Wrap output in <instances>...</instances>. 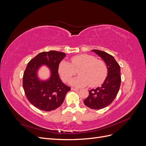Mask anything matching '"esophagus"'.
Returning <instances> with one entry per match:
<instances>
[{
  "label": "esophagus",
  "instance_id": "obj_1",
  "mask_svg": "<svg viewBox=\"0 0 146 146\" xmlns=\"http://www.w3.org/2000/svg\"><path fill=\"white\" fill-rule=\"evenodd\" d=\"M71 90H73V91H78L79 90L78 89V88H71Z\"/></svg>",
  "mask_w": 146,
  "mask_h": 146
}]
</instances>
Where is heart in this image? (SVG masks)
Instances as JSON below:
<instances>
[{"label":"heart","instance_id":"heart-1","mask_svg":"<svg viewBox=\"0 0 146 146\" xmlns=\"http://www.w3.org/2000/svg\"><path fill=\"white\" fill-rule=\"evenodd\" d=\"M71 64L65 60L58 65V73L62 80L68 82L76 74L78 77L70 80V83L76 86L89 85L96 87L102 83L107 76V66L104 61L96 59L93 55L80 54L71 57Z\"/></svg>","mask_w":146,"mask_h":146}]
</instances>
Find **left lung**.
Instances as JSON below:
<instances>
[{
  "mask_svg": "<svg viewBox=\"0 0 146 146\" xmlns=\"http://www.w3.org/2000/svg\"><path fill=\"white\" fill-rule=\"evenodd\" d=\"M92 50L105 61L108 76L101 86L89 91V96L84 100V104L91 109L100 110L111 104L116 98L121 86V68L112 55L99 50Z\"/></svg>",
  "mask_w": 146,
  "mask_h": 146,
  "instance_id": "left-lung-1",
  "label": "left lung"
}]
</instances>
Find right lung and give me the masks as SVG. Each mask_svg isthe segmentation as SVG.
Wrapping results in <instances>:
<instances>
[{
    "label": "right lung",
    "instance_id": "right-lung-1",
    "mask_svg": "<svg viewBox=\"0 0 146 146\" xmlns=\"http://www.w3.org/2000/svg\"><path fill=\"white\" fill-rule=\"evenodd\" d=\"M66 56L64 52L55 50L43 52L31 60L24 72L23 88L28 100L35 107L45 111H50L63 104L65 96L70 90L62 82L58 75V65ZM42 64L51 70V78L40 81L36 72Z\"/></svg>",
    "mask_w": 146,
    "mask_h": 146
}]
</instances>
